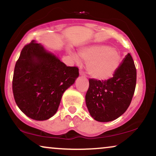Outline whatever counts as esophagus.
<instances>
[{"mask_svg": "<svg viewBox=\"0 0 156 156\" xmlns=\"http://www.w3.org/2000/svg\"><path fill=\"white\" fill-rule=\"evenodd\" d=\"M80 75L81 76H84V77H85V76H86V74H85V73L82 71V70H80Z\"/></svg>", "mask_w": 156, "mask_h": 156, "instance_id": "esophagus-1", "label": "esophagus"}]
</instances>
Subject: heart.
Here are the masks:
<instances>
[{
  "instance_id": "1",
  "label": "heart",
  "mask_w": 156,
  "mask_h": 156,
  "mask_svg": "<svg viewBox=\"0 0 156 156\" xmlns=\"http://www.w3.org/2000/svg\"><path fill=\"white\" fill-rule=\"evenodd\" d=\"M79 57L87 63L89 75L97 80H107L112 78L121 64V55L116 49L106 44L85 47L78 52ZM78 60V57L74 56Z\"/></svg>"
}]
</instances>
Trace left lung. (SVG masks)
Listing matches in <instances>:
<instances>
[{
	"label": "left lung",
	"instance_id": "1",
	"mask_svg": "<svg viewBox=\"0 0 156 156\" xmlns=\"http://www.w3.org/2000/svg\"><path fill=\"white\" fill-rule=\"evenodd\" d=\"M85 101L94 120L108 122L121 116L131 104L136 84V69L127 54L113 77L100 81L89 79Z\"/></svg>",
	"mask_w": 156,
	"mask_h": 156
}]
</instances>
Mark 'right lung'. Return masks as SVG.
Masks as SVG:
<instances>
[{
  "label": "right lung",
  "instance_id": "right-lung-1",
  "mask_svg": "<svg viewBox=\"0 0 156 156\" xmlns=\"http://www.w3.org/2000/svg\"><path fill=\"white\" fill-rule=\"evenodd\" d=\"M78 76L77 67H67L42 44L33 40L23 48L15 66V101L29 118L48 120L56 114L63 93Z\"/></svg>",
  "mask_w": 156,
  "mask_h": 156
}]
</instances>
